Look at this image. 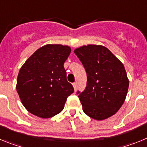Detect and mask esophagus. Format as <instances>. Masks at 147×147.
Masks as SVG:
<instances>
[{
	"label": "esophagus",
	"instance_id": "1",
	"mask_svg": "<svg viewBox=\"0 0 147 147\" xmlns=\"http://www.w3.org/2000/svg\"><path fill=\"white\" fill-rule=\"evenodd\" d=\"M73 85V87H74V90L75 91H76V88H77V87H76V82H74L72 84Z\"/></svg>",
	"mask_w": 147,
	"mask_h": 147
}]
</instances>
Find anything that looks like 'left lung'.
Returning a JSON list of instances; mask_svg holds the SVG:
<instances>
[{"instance_id": "obj_1", "label": "left lung", "mask_w": 147, "mask_h": 147, "mask_svg": "<svg viewBox=\"0 0 147 147\" xmlns=\"http://www.w3.org/2000/svg\"><path fill=\"white\" fill-rule=\"evenodd\" d=\"M74 53L88 78L85 90L77 92L84 113L98 121L113 115L124 104L129 88L124 65L103 45H84Z\"/></svg>"}]
</instances>
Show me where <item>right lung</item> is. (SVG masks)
<instances>
[{"instance_id": "obj_1", "label": "right lung", "mask_w": 147, "mask_h": 147, "mask_svg": "<svg viewBox=\"0 0 147 147\" xmlns=\"http://www.w3.org/2000/svg\"><path fill=\"white\" fill-rule=\"evenodd\" d=\"M71 51L67 45L48 44L37 49L20 67L16 89L28 112L48 119L63 110L74 90L67 81L64 67Z\"/></svg>"}]
</instances>
